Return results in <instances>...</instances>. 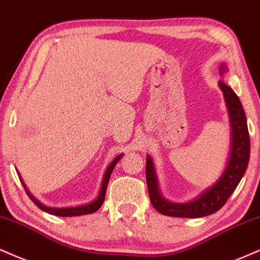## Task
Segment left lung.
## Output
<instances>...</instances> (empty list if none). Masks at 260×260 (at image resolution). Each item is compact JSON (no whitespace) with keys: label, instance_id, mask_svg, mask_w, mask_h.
I'll use <instances>...</instances> for the list:
<instances>
[{"label":"left lung","instance_id":"obj_1","mask_svg":"<svg viewBox=\"0 0 260 260\" xmlns=\"http://www.w3.org/2000/svg\"><path fill=\"white\" fill-rule=\"evenodd\" d=\"M220 71H225V65L222 63ZM219 89L223 91L232 123V152L226 165L225 171L217 183L210 189L204 191L198 199L185 204H174L165 200L159 193L158 182H156L154 166L150 156L147 158L146 162V179L150 203L159 213L171 217H181V218H199V217L210 216L223 207L230 195L235 190L238 184L245 175L249 161V134L247 120L243 107L240 102L238 95L233 89L223 83L218 82Z\"/></svg>","mask_w":260,"mask_h":260}]
</instances>
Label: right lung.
<instances>
[{
    "instance_id": "right-lung-1",
    "label": "right lung",
    "mask_w": 260,
    "mask_h": 260,
    "mask_svg": "<svg viewBox=\"0 0 260 260\" xmlns=\"http://www.w3.org/2000/svg\"><path fill=\"white\" fill-rule=\"evenodd\" d=\"M121 156H123V154L118 155L117 158H115L113 161L111 162L110 166L107 168V170H106V174L104 176V181H102V187H101L100 194H99L98 199H95V201H92V203L88 204V205H82V206H77V207H61V208L47 207V206H44V205H42L40 201L36 200V198H34L30 193H28V190L26 189V187H25V184H22V185H24L25 190H26V194L30 197L31 200L41 208V210L46 211V212L50 213V214H54V216L72 217V216H82V214L94 213L102 206V204H104V200L106 197V189H107V184H108V181H110L111 174H112V171H113L114 166L117 165V162L120 160Z\"/></svg>"
}]
</instances>
